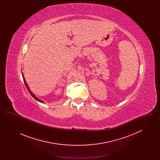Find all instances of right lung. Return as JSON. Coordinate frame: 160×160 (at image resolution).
I'll return each mask as SVG.
<instances>
[{"label": "right lung", "instance_id": "add662e5", "mask_svg": "<svg viewBox=\"0 0 160 160\" xmlns=\"http://www.w3.org/2000/svg\"><path fill=\"white\" fill-rule=\"evenodd\" d=\"M22 76H23V81H24V84H25V86H26V88H27V89L28 90V91L29 92V93H30V94H31V95L34 98V99H36V100H37L39 102H43V101H42V100H41V99H39L32 92H31V89H30V88H29V86H28V84L26 83V80H25V79H24V76H23V72H22Z\"/></svg>", "mask_w": 160, "mask_h": 160}]
</instances>
